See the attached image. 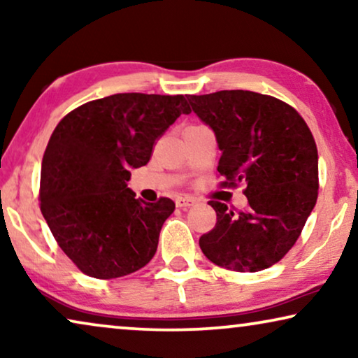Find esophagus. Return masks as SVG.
<instances>
[{"label":"esophagus","mask_w":358,"mask_h":358,"mask_svg":"<svg viewBox=\"0 0 358 358\" xmlns=\"http://www.w3.org/2000/svg\"><path fill=\"white\" fill-rule=\"evenodd\" d=\"M194 203H195V199L189 197V195H185V197L176 199V205H178L179 208H189V207H192Z\"/></svg>","instance_id":"1"}]
</instances>
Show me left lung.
Here are the masks:
<instances>
[{
    "mask_svg": "<svg viewBox=\"0 0 358 358\" xmlns=\"http://www.w3.org/2000/svg\"><path fill=\"white\" fill-rule=\"evenodd\" d=\"M187 99L212 127L222 156V187L246 185L248 208L210 200L217 223L199 239L213 264L259 272L277 264L300 238L320 189L317 148L303 117L277 97L252 91H218Z\"/></svg>",
    "mask_w": 358,
    "mask_h": 358,
    "instance_id": "obj_1",
    "label": "left lung"
}]
</instances>
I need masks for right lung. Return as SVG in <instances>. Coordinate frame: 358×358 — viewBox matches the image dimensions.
Here are the masks:
<instances>
[{"mask_svg": "<svg viewBox=\"0 0 358 358\" xmlns=\"http://www.w3.org/2000/svg\"><path fill=\"white\" fill-rule=\"evenodd\" d=\"M180 114H190L182 94L122 92L86 102L58 122L42 159L41 212L86 275L124 277L153 259L176 203L135 199L127 182L130 168L148 163L156 140Z\"/></svg>", "mask_w": 358, "mask_h": 358, "instance_id": "obj_1", "label": "right lung"}]
</instances>
